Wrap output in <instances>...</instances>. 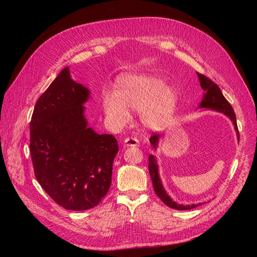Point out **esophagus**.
Here are the masks:
<instances>
[{"label": "esophagus", "instance_id": "esophagus-1", "mask_svg": "<svg viewBox=\"0 0 257 257\" xmlns=\"http://www.w3.org/2000/svg\"><path fill=\"white\" fill-rule=\"evenodd\" d=\"M139 145V142L137 138L128 137L124 139V147H137Z\"/></svg>", "mask_w": 257, "mask_h": 257}]
</instances>
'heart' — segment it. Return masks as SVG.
I'll use <instances>...</instances> for the list:
<instances>
[{
    "label": "heart",
    "mask_w": 257,
    "mask_h": 257,
    "mask_svg": "<svg viewBox=\"0 0 257 257\" xmlns=\"http://www.w3.org/2000/svg\"><path fill=\"white\" fill-rule=\"evenodd\" d=\"M180 94L175 85L152 73H131L118 79L115 92H105L102 97L107 120L116 127L125 125L131 111H141L147 128L165 127L177 113Z\"/></svg>",
    "instance_id": "obj_1"
}]
</instances>
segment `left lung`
Segmentation results:
<instances>
[{"mask_svg": "<svg viewBox=\"0 0 257 257\" xmlns=\"http://www.w3.org/2000/svg\"><path fill=\"white\" fill-rule=\"evenodd\" d=\"M197 76H198V79L200 82V87L204 90V95H203V99H201V102L199 103V108L211 109V110L221 112L226 116H228L230 121L232 122V125H234V127H235V131L237 133V138L239 142V132H238V127H237L236 114H235L234 110H232L230 104L227 102V99L225 98L224 95L222 94L219 85L210 80L209 78H207L206 76L201 75L199 73H197ZM159 142H160V135L155 134L150 137V144L152 145L154 149H157L158 148ZM149 173H150V177H151L155 194H157V195L160 197V199L166 206L173 208V209H176V210H191L193 208L198 207L199 205H203V204L180 205V204H177L175 200H173L172 197H170L167 194V192L165 191L164 186H163V184H162L160 174H159L158 162H157V159L154 158V155H152V154L149 155Z\"/></svg>", "mask_w": 257, "mask_h": 257, "instance_id": "left-lung-1", "label": "left lung"}]
</instances>
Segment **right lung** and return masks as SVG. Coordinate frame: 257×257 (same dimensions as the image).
I'll return each mask as SVG.
<instances>
[{
    "instance_id": "1",
    "label": "right lung",
    "mask_w": 257,
    "mask_h": 257,
    "mask_svg": "<svg viewBox=\"0 0 257 257\" xmlns=\"http://www.w3.org/2000/svg\"><path fill=\"white\" fill-rule=\"evenodd\" d=\"M90 90L62 69L37 99L30 123L36 180L58 205L82 211L95 207L111 184L118 142L89 127L83 106Z\"/></svg>"
}]
</instances>
